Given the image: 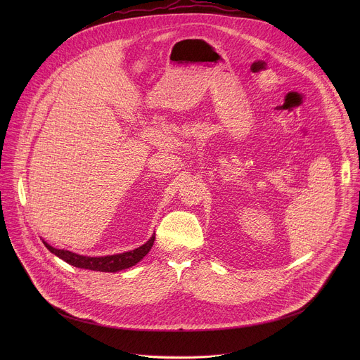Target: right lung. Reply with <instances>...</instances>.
<instances>
[{"label":"right lung","mask_w":360,"mask_h":360,"mask_svg":"<svg viewBox=\"0 0 360 360\" xmlns=\"http://www.w3.org/2000/svg\"><path fill=\"white\" fill-rule=\"evenodd\" d=\"M153 240H155V235H152L142 246H139L134 250H128V252H122V253H117V255H107V256L78 255V253L67 250V249H57L54 246H51L49 243H46L45 240H42V242L51 253H54L56 256H58L60 259H63L64 262H67L75 268L89 269V271H96V272H120V271L128 269V268L136 265L139 261H142L143 256L150 250Z\"/></svg>","instance_id":"right-lung-1"}]
</instances>
